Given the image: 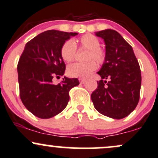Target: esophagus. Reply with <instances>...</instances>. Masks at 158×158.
Wrapping results in <instances>:
<instances>
[{"mask_svg":"<svg viewBox=\"0 0 158 158\" xmlns=\"http://www.w3.org/2000/svg\"><path fill=\"white\" fill-rule=\"evenodd\" d=\"M79 82H80V84H84V83L85 82V79H79Z\"/></svg>","mask_w":158,"mask_h":158,"instance_id":"1","label":"esophagus"}]
</instances>
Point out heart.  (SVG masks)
Instances as JSON below:
<instances>
[{
  "label": "heart",
  "instance_id": "b5f03b06",
  "mask_svg": "<svg viewBox=\"0 0 158 158\" xmlns=\"http://www.w3.org/2000/svg\"><path fill=\"white\" fill-rule=\"evenodd\" d=\"M78 42L81 48L88 50L87 60L90 61L85 64L76 63L69 65L67 73L71 77L84 79L89 77L90 74L97 68L95 61L90 60H95L101 64L106 60V55L104 50L99 48V40L92 34H85L82 35ZM60 53L62 59L66 62L73 61L77 53V46L73 40H68L65 41L61 46Z\"/></svg>",
  "mask_w": 158,
  "mask_h": 158
}]
</instances>
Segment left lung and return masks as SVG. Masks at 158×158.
Here are the masks:
<instances>
[{
  "label": "left lung",
  "instance_id": "obj_1",
  "mask_svg": "<svg viewBox=\"0 0 158 158\" xmlns=\"http://www.w3.org/2000/svg\"><path fill=\"white\" fill-rule=\"evenodd\" d=\"M95 34L104 40L106 57L97 72L102 79L97 81L91 100L100 114L123 119L135 109L139 102L141 73L138 61L131 45L119 32L107 29Z\"/></svg>",
  "mask_w": 158,
  "mask_h": 158
}]
</instances>
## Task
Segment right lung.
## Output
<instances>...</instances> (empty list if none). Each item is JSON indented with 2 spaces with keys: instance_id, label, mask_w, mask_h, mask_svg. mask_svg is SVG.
Wrapping results in <instances>:
<instances>
[{
  "instance_id": "1",
  "label": "right lung",
  "mask_w": 158,
  "mask_h": 158,
  "mask_svg": "<svg viewBox=\"0 0 158 158\" xmlns=\"http://www.w3.org/2000/svg\"><path fill=\"white\" fill-rule=\"evenodd\" d=\"M77 35V32L48 30L25 45L17 68L20 97L27 109L37 117L51 118L62 111L70 99V90L79 85L77 78L65 77L61 83H52L54 77L64 74L61 46Z\"/></svg>"
}]
</instances>
